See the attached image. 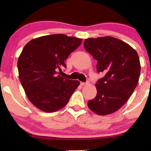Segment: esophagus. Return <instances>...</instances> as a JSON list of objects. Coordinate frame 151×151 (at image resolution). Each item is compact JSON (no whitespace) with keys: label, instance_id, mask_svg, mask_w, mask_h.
I'll return each instance as SVG.
<instances>
[{"label":"esophagus","instance_id":"34e87169","mask_svg":"<svg viewBox=\"0 0 151 151\" xmlns=\"http://www.w3.org/2000/svg\"><path fill=\"white\" fill-rule=\"evenodd\" d=\"M88 84V82H80V85L81 86H84V85H86V84Z\"/></svg>","mask_w":151,"mask_h":151}]
</instances>
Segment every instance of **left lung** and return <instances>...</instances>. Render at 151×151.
<instances>
[{"mask_svg": "<svg viewBox=\"0 0 151 151\" xmlns=\"http://www.w3.org/2000/svg\"><path fill=\"white\" fill-rule=\"evenodd\" d=\"M84 47L98 61V73L104 74L97 81L98 92L88 100V108L100 115L114 113L137 85L141 71L137 53L127 43L111 36L86 39Z\"/></svg>", "mask_w": 151, "mask_h": 151, "instance_id": "1", "label": "left lung"}]
</instances>
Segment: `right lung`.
Returning <instances> with one entry per match:
<instances>
[{
  "label": "right lung",
  "mask_w": 151,
  "mask_h": 151,
  "mask_svg": "<svg viewBox=\"0 0 151 151\" xmlns=\"http://www.w3.org/2000/svg\"><path fill=\"white\" fill-rule=\"evenodd\" d=\"M82 39L64 34L45 36L30 40L18 60L19 79L31 102L45 112L66 106L79 86L78 80L60 76L65 60L81 45Z\"/></svg>",
  "instance_id": "1"
}]
</instances>
